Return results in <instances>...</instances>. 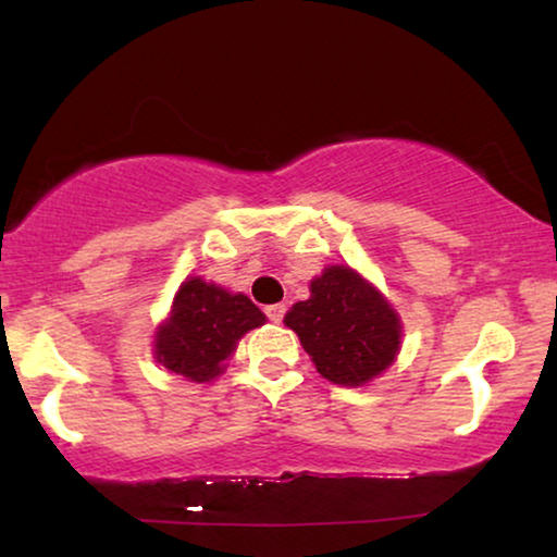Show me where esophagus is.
<instances>
[{
	"instance_id": "esophagus-1",
	"label": "esophagus",
	"mask_w": 557,
	"mask_h": 557,
	"mask_svg": "<svg viewBox=\"0 0 557 557\" xmlns=\"http://www.w3.org/2000/svg\"><path fill=\"white\" fill-rule=\"evenodd\" d=\"M284 314H286V307L284 304H271V307H265V317L271 319V322H281V319H284Z\"/></svg>"
}]
</instances>
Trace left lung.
I'll list each match as a JSON object with an SVG mask.
<instances>
[{"instance_id":"1","label":"left lung","mask_w":557,"mask_h":557,"mask_svg":"<svg viewBox=\"0 0 557 557\" xmlns=\"http://www.w3.org/2000/svg\"><path fill=\"white\" fill-rule=\"evenodd\" d=\"M284 317L299 334L317 372L334 385H364L387 370L400 349L403 326L375 286L349 265H330Z\"/></svg>"}]
</instances>
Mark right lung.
<instances>
[{"mask_svg": "<svg viewBox=\"0 0 557 557\" xmlns=\"http://www.w3.org/2000/svg\"><path fill=\"white\" fill-rule=\"evenodd\" d=\"M261 324L265 314L246 294L193 276L180 286L170 319L154 334V357L174 375L210 383L225 370L243 334Z\"/></svg>", "mask_w": 557, "mask_h": 557, "instance_id": "1", "label": "right lung"}]
</instances>
